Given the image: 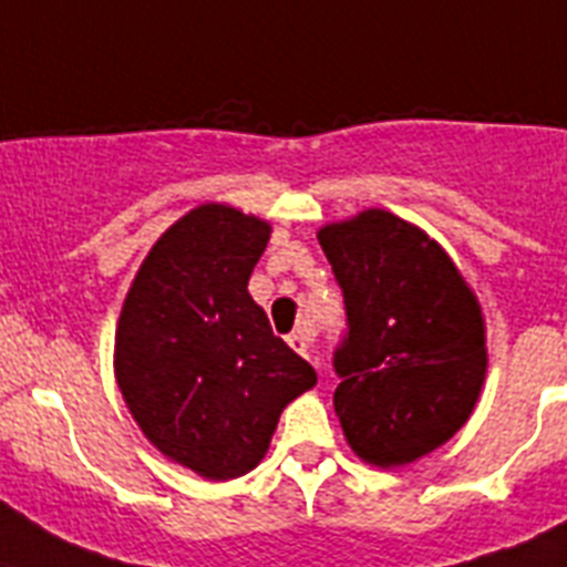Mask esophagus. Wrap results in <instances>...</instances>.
Instances as JSON below:
<instances>
[{
	"instance_id": "obj_1",
	"label": "esophagus",
	"mask_w": 567,
	"mask_h": 567,
	"mask_svg": "<svg viewBox=\"0 0 567 567\" xmlns=\"http://www.w3.org/2000/svg\"><path fill=\"white\" fill-rule=\"evenodd\" d=\"M311 342H313L311 328H299V331H293V334L288 337V346L302 357H311Z\"/></svg>"
}]
</instances>
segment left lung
I'll return each mask as SVG.
<instances>
[{
    "mask_svg": "<svg viewBox=\"0 0 567 567\" xmlns=\"http://www.w3.org/2000/svg\"><path fill=\"white\" fill-rule=\"evenodd\" d=\"M346 299L337 417L351 450L403 467L473 415L487 374L482 306L444 247L389 210L317 233Z\"/></svg>",
    "mask_w": 567,
    "mask_h": 567,
    "instance_id": "8db88e82",
    "label": "left lung"
}]
</instances>
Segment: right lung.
Instances as JSON below:
<instances>
[{
	"instance_id": "add662e5",
	"label": "right lung",
	"mask_w": 567,
	"mask_h": 567,
	"mask_svg": "<svg viewBox=\"0 0 567 567\" xmlns=\"http://www.w3.org/2000/svg\"><path fill=\"white\" fill-rule=\"evenodd\" d=\"M268 239L261 218L195 207L152 245L117 320L114 378L132 417L210 482L250 473L282 409L317 383L247 293Z\"/></svg>"
}]
</instances>
